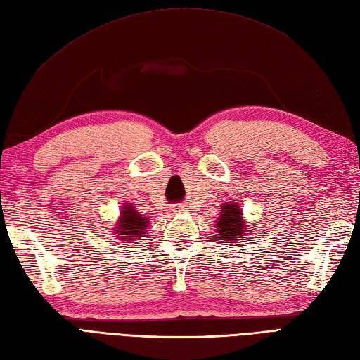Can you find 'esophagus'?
<instances>
[{
    "label": "esophagus",
    "mask_w": 360,
    "mask_h": 360,
    "mask_svg": "<svg viewBox=\"0 0 360 360\" xmlns=\"http://www.w3.org/2000/svg\"><path fill=\"white\" fill-rule=\"evenodd\" d=\"M183 211H186V207H175L174 208V212H183Z\"/></svg>",
    "instance_id": "34e87169"
}]
</instances>
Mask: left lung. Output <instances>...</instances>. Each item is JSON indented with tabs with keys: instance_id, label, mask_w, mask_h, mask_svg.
I'll list each match as a JSON object with an SVG mask.
<instances>
[{
	"instance_id": "1",
	"label": "left lung",
	"mask_w": 360,
	"mask_h": 360,
	"mask_svg": "<svg viewBox=\"0 0 360 360\" xmlns=\"http://www.w3.org/2000/svg\"><path fill=\"white\" fill-rule=\"evenodd\" d=\"M216 230L219 233V238H222L225 242H234V244H245V234L247 224L242 217V210L238 203L229 202L224 203L221 212H219ZM230 245V244H226Z\"/></svg>"
}]
</instances>
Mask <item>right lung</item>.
Here are the masks:
<instances>
[{"mask_svg":"<svg viewBox=\"0 0 360 360\" xmlns=\"http://www.w3.org/2000/svg\"><path fill=\"white\" fill-rule=\"evenodd\" d=\"M149 217H146L143 214H139L136 211V207H134V203H124L122 208L120 211V217L118 222L112 225L113 234H116V239H121L124 242V245L130 244L134 240H139L144 238L148 231L149 225Z\"/></svg>","mask_w":360,"mask_h":360,"instance_id":"add662e5","label":"right lung"}]
</instances>
